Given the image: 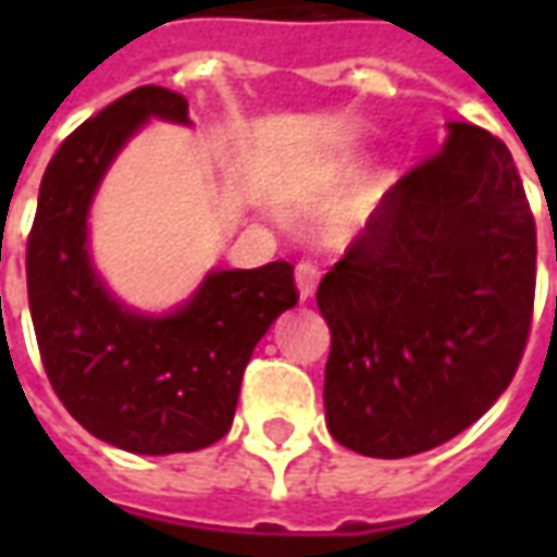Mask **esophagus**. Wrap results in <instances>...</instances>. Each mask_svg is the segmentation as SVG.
Listing matches in <instances>:
<instances>
[{
  "label": "esophagus",
  "mask_w": 557,
  "mask_h": 557,
  "mask_svg": "<svg viewBox=\"0 0 557 557\" xmlns=\"http://www.w3.org/2000/svg\"><path fill=\"white\" fill-rule=\"evenodd\" d=\"M319 277H322L319 265H313V262H298V268H295V280H298V292H301L304 301H307V298H313Z\"/></svg>",
  "instance_id": "34e87169"
}]
</instances>
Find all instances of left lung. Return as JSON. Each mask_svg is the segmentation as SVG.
<instances>
[{
	"label": "left lung",
	"instance_id": "obj_1",
	"mask_svg": "<svg viewBox=\"0 0 557 557\" xmlns=\"http://www.w3.org/2000/svg\"><path fill=\"white\" fill-rule=\"evenodd\" d=\"M447 127L315 292L327 430L363 456L459 435L513 382L531 334L537 226L513 154L483 127Z\"/></svg>",
	"mask_w": 557,
	"mask_h": 557
}]
</instances>
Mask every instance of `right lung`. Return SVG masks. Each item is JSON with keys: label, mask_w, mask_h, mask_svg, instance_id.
<instances>
[{"label": "right lung", "mask_w": 557, "mask_h": 557, "mask_svg": "<svg viewBox=\"0 0 557 557\" xmlns=\"http://www.w3.org/2000/svg\"><path fill=\"white\" fill-rule=\"evenodd\" d=\"M148 115L187 122V98L139 86L55 148L26 242V289L44 373L101 442L146 456L187 454L232 426L244 367L271 322L298 304L289 262L218 271L166 319L125 310L86 253V211L115 151Z\"/></svg>", "instance_id": "obj_1"}]
</instances>
